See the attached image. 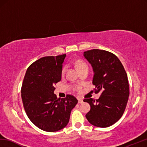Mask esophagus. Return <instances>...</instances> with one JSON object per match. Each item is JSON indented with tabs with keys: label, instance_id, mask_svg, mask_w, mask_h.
Segmentation results:
<instances>
[{
	"label": "esophagus",
	"instance_id": "1",
	"mask_svg": "<svg viewBox=\"0 0 147 147\" xmlns=\"http://www.w3.org/2000/svg\"><path fill=\"white\" fill-rule=\"evenodd\" d=\"M83 102V100H82V99H78V103H80V104H81V103H82Z\"/></svg>",
	"mask_w": 147,
	"mask_h": 147
}]
</instances>
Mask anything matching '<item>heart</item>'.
<instances>
[{
	"mask_svg": "<svg viewBox=\"0 0 147 147\" xmlns=\"http://www.w3.org/2000/svg\"><path fill=\"white\" fill-rule=\"evenodd\" d=\"M76 66L78 68V69L79 71L82 69H83V68H84V67H88L87 64L82 61H78L76 63ZM66 71V66H64L62 69V74L64 75V74H65Z\"/></svg>",
	"mask_w": 147,
	"mask_h": 147,
	"instance_id": "1",
	"label": "heart"
}]
</instances>
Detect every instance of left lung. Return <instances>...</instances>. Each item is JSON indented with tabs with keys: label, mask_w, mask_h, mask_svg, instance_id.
I'll return each instance as SVG.
<instances>
[{
	"label": "left lung",
	"mask_w": 147,
	"mask_h": 147,
	"mask_svg": "<svg viewBox=\"0 0 147 147\" xmlns=\"http://www.w3.org/2000/svg\"><path fill=\"white\" fill-rule=\"evenodd\" d=\"M84 56L93 67L95 93L101 92L98 100L86 98L90 111L86 118L95 127H110L124 113L129 95L127 74L120 59L107 51L91 49Z\"/></svg>",
	"instance_id": "8db88e82"
}]
</instances>
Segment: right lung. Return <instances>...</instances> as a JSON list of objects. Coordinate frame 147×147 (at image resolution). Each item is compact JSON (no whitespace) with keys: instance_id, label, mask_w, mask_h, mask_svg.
Here are the masks:
<instances>
[{"instance_id":"right-lung-1","label":"right lung","mask_w":147,"mask_h":147,"mask_svg":"<svg viewBox=\"0 0 147 147\" xmlns=\"http://www.w3.org/2000/svg\"><path fill=\"white\" fill-rule=\"evenodd\" d=\"M66 54L46 56L27 68L21 88L24 108L32 123L44 131L63 129L69 120L71 111L78 103L73 95L57 98L54 85L61 80Z\"/></svg>"}]
</instances>
